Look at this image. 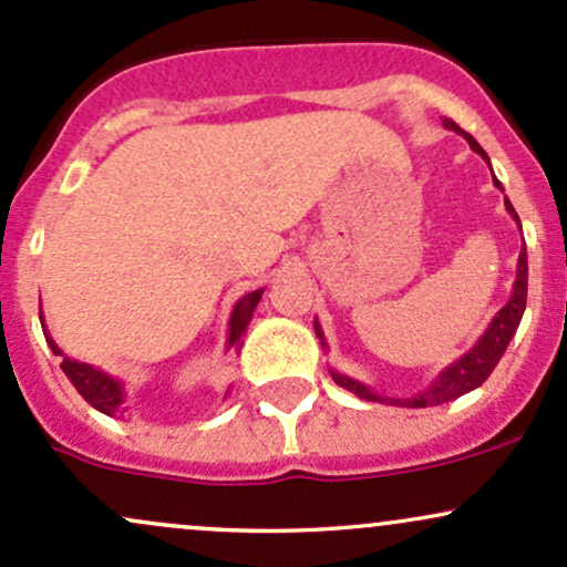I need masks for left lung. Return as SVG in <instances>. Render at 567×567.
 Listing matches in <instances>:
<instances>
[{"label": "left lung", "instance_id": "obj_1", "mask_svg": "<svg viewBox=\"0 0 567 567\" xmlns=\"http://www.w3.org/2000/svg\"><path fill=\"white\" fill-rule=\"evenodd\" d=\"M444 128L447 131H455L461 133L463 138H466L468 144H472V150L476 155H482L487 161V152L482 150L480 144H476L474 136H468L466 131L457 128V123H453L450 117H444ZM495 187H501V182L495 179ZM506 203V212L514 216V221L519 225V216L514 212V206ZM523 230V227H519ZM525 302H527V251L523 249L519 251V262H517V281H514V291H512V300H508L504 308L498 310V316L489 321V327L485 329V334L476 340V346L472 348L468 353H463L461 359L453 361L444 372H439V378L431 383L425 391L417 393V396L412 399H388V396H378V393L372 391V388H367L364 383H359V380L348 378V374H340V372H332L334 383L348 388V391L355 393L359 399H367V402H391V404H402V406H434V404H444V402H453V399L463 396V393L474 391V388H480L485 380L489 378V372H493L495 364L501 361V355L508 348V342H512L514 332H517L519 321H523V313H525ZM316 334L321 337V346L327 348V342H323V332L321 327H318L316 321Z\"/></svg>", "mask_w": 567, "mask_h": 567}]
</instances>
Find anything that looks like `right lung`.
<instances>
[{
	"label": "right lung",
	"instance_id": "1",
	"mask_svg": "<svg viewBox=\"0 0 567 567\" xmlns=\"http://www.w3.org/2000/svg\"><path fill=\"white\" fill-rule=\"evenodd\" d=\"M262 291L265 289H257L251 291V295H244L238 302H235V310L230 316V337H227V348L240 346V334H244L246 327H249L254 308H257V302L262 300ZM44 337H48V346L53 348V353L63 355L61 348L53 342V337L50 334ZM61 369L66 372V378L72 380V385L78 388L80 396L91 406H95L99 412H104V415H117V412L123 410L125 388L117 378H112V374L101 372V369H95L91 364H82V361L69 359V355H63Z\"/></svg>",
	"mask_w": 567,
	"mask_h": 567
}]
</instances>
